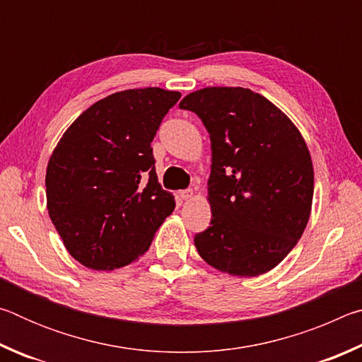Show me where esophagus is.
I'll list each match as a JSON object with an SVG mask.
<instances>
[{
    "label": "esophagus",
    "instance_id": "34e87169",
    "mask_svg": "<svg viewBox=\"0 0 362 362\" xmlns=\"http://www.w3.org/2000/svg\"><path fill=\"white\" fill-rule=\"evenodd\" d=\"M177 194H179L180 199H189L193 196V189H189V188L188 189H180V192Z\"/></svg>",
    "mask_w": 362,
    "mask_h": 362
}]
</instances>
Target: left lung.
Returning <instances> with one entry per match:
<instances>
[{
	"instance_id": "8db88e82",
	"label": "left lung",
	"mask_w": 362,
	"mask_h": 362,
	"mask_svg": "<svg viewBox=\"0 0 362 362\" xmlns=\"http://www.w3.org/2000/svg\"><path fill=\"white\" fill-rule=\"evenodd\" d=\"M179 107L209 132L211 226L194 235L199 255L223 273L259 276L291 252L310 218L315 174L292 121L244 88H204Z\"/></svg>"
}]
</instances>
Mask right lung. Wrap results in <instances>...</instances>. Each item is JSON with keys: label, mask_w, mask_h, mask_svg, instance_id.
<instances>
[{"label": "right lung", "mask_w": 362, "mask_h": 362, "mask_svg": "<svg viewBox=\"0 0 362 362\" xmlns=\"http://www.w3.org/2000/svg\"><path fill=\"white\" fill-rule=\"evenodd\" d=\"M180 93L127 89L95 102L65 131L46 170L47 211L73 259L124 267L150 247L175 207L158 182L151 142Z\"/></svg>", "instance_id": "right-lung-1"}]
</instances>
